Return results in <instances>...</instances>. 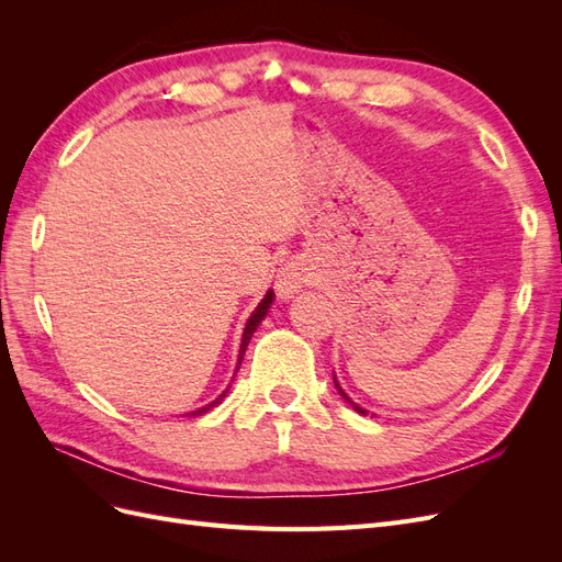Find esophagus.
<instances>
[{
	"label": "esophagus",
	"instance_id": "esophagus-1",
	"mask_svg": "<svg viewBox=\"0 0 562 562\" xmlns=\"http://www.w3.org/2000/svg\"><path fill=\"white\" fill-rule=\"evenodd\" d=\"M307 283V267L297 260H291L279 267V274L274 281L277 288V295L285 302V300H293L300 291L302 285Z\"/></svg>",
	"mask_w": 562,
	"mask_h": 562
}]
</instances>
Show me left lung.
<instances>
[{"label": "left lung", "instance_id": "left-lung-1", "mask_svg": "<svg viewBox=\"0 0 562 562\" xmlns=\"http://www.w3.org/2000/svg\"><path fill=\"white\" fill-rule=\"evenodd\" d=\"M333 382H335V389H337V394H339V396H342V398H345V401H347V403H349V405L353 407V411H356V413H359V415H368V411H363V407H361V405H356V403H353V401H351V398H349V396L345 394V389H342V386H339V382H337V378H335V375H333Z\"/></svg>", "mask_w": 562, "mask_h": 562}]
</instances>
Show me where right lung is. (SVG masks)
I'll use <instances>...</instances> for the list:
<instances>
[{
  "label": "right lung",
  "instance_id": "obj_1",
  "mask_svg": "<svg viewBox=\"0 0 562 562\" xmlns=\"http://www.w3.org/2000/svg\"><path fill=\"white\" fill-rule=\"evenodd\" d=\"M271 302H274V293L267 291V295L262 297V302H260L258 307H255V312L248 316V321H246V328H244V337H241V347H239V359H236V370H239V366H241V361H244L246 347H248V342H250V337H252V333H255V330H258L260 323L265 321V316H267V312H269V307H271ZM234 375H236V372H234ZM227 391H229V386H227V389L223 391V394H220L215 401H211L209 405H203V407H196V411L187 413L184 417H199V415H203V413H209L211 407H215L217 403H223V398L227 396Z\"/></svg>",
  "mask_w": 562,
  "mask_h": 562
}]
</instances>
